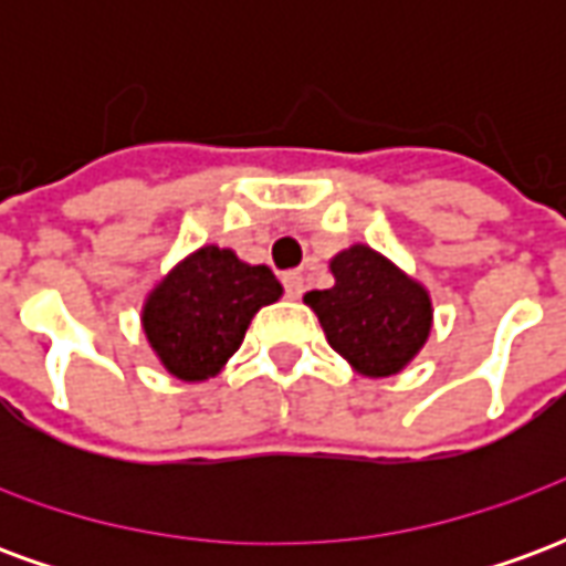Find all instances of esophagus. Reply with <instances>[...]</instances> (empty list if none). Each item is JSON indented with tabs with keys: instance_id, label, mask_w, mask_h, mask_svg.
Returning <instances> with one entry per match:
<instances>
[{
	"instance_id": "obj_1",
	"label": "esophagus",
	"mask_w": 566,
	"mask_h": 566,
	"mask_svg": "<svg viewBox=\"0 0 566 566\" xmlns=\"http://www.w3.org/2000/svg\"><path fill=\"white\" fill-rule=\"evenodd\" d=\"M282 284H284V294L291 296V300H300V296H303V275H300L296 270L284 272Z\"/></svg>"
}]
</instances>
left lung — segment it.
Wrapping results in <instances>:
<instances>
[{
  "label": "left lung",
  "mask_w": 566,
  "mask_h": 566,
  "mask_svg": "<svg viewBox=\"0 0 566 566\" xmlns=\"http://www.w3.org/2000/svg\"><path fill=\"white\" fill-rule=\"evenodd\" d=\"M336 284L308 291L306 306L318 315L333 352L360 376H394L424 348L433 306L424 284L373 251L352 245L331 260Z\"/></svg>",
  "instance_id": "1"
}]
</instances>
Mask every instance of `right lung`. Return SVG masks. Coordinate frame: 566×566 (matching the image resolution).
I'll use <instances>...</instances> for the list:
<instances>
[{
  "instance_id": "1",
  "label": "right lung",
  "mask_w": 566,
  "mask_h": 566,
  "mask_svg": "<svg viewBox=\"0 0 566 566\" xmlns=\"http://www.w3.org/2000/svg\"><path fill=\"white\" fill-rule=\"evenodd\" d=\"M282 296L270 266H251L230 248L202 245L163 275L142 306L154 355L175 379L206 381L239 352L251 318Z\"/></svg>"
}]
</instances>
